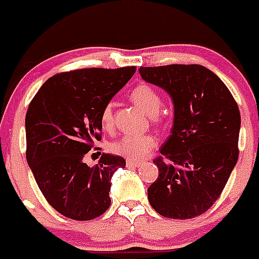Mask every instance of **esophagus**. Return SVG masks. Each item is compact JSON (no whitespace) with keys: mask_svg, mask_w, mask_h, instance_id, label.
Masks as SVG:
<instances>
[{"mask_svg":"<svg viewBox=\"0 0 259 259\" xmlns=\"http://www.w3.org/2000/svg\"><path fill=\"white\" fill-rule=\"evenodd\" d=\"M140 161L138 160H126V166H139Z\"/></svg>","mask_w":259,"mask_h":259,"instance_id":"34e87169","label":"esophagus"}]
</instances>
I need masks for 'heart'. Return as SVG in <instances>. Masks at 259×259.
Masks as SVG:
<instances>
[{
  "label": "heart",
  "instance_id": "heart-1",
  "mask_svg": "<svg viewBox=\"0 0 259 259\" xmlns=\"http://www.w3.org/2000/svg\"><path fill=\"white\" fill-rule=\"evenodd\" d=\"M130 99L146 114L154 116L158 114L161 106V96L153 86L148 83H139L129 94ZM101 125L105 130L113 127V105L104 106L100 116ZM156 145V139L150 134H125L114 140L109 149L116 155L124 156L130 160L143 159L148 155Z\"/></svg>",
  "mask_w": 259,
  "mask_h": 259
}]
</instances>
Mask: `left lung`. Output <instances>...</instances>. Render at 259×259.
<instances>
[{
	"instance_id": "left-lung-1",
	"label": "left lung",
	"mask_w": 259,
	"mask_h": 259,
	"mask_svg": "<svg viewBox=\"0 0 259 259\" xmlns=\"http://www.w3.org/2000/svg\"><path fill=\"white\" fill-rule=\"evenodd\" d=\"M139 72L164 89L174 105L171 134L160 148L163 156L154 160L159 177L148 188L149 203L166 218H194L215 203L238 160V105L202 65L142 66Z\"/></svg>"
}]
</instances>
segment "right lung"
<instances>
[{
    "label": "right lung",
    "mask_w": 259,
    "mask_h": 259,
    "mask_svg": "<svg viewBox=\"0 0 259 259\" xmlns=\"http://www.w3.org/2000/svg\"><path fill=\"white\" fill-rule=\"evenodd\" d=\"M135 72L81 69L61 72L44 83L26 113V159L52 208L74 221H90L110 207L111 177L125 159L103 154L95 166L83 163L100 140L104 106Z\"/></svg>",
    "instance_id": "right-lung-1"
}]
</instances>
